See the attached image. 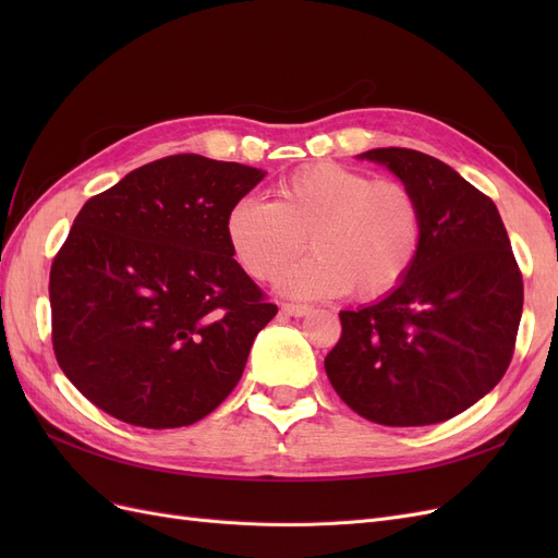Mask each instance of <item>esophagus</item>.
Returning a JSON list of instances; mask_svg holds the SVG:
<instances>
[{
    "label": "esophagus",
    "mask_w": 558,
    "mask_h": 558,
    "mask_svg": "<svg viewBox=\"0 0 558 558\" xmlns=\"http://www.w3.org/2000/svg\"><path fill=\"white\" fill-rule=\"evenodd\" d=\"M310 312L312 310L307 305H293V302H283L281 305V314H286V316H305Z\"/></svg>",
    "instance_id": "34e87169"
}]
</instances>
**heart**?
Returning a JSON list of instances; mask_svg holds the SVG:
<instances>
[{
	"mask_svg": "<svg viewBox=\"0 0 558 558\" xmlns=\"http://www.w3.org/2000/svg\"><path fill=\"white\" fill-rule=\"evenodd\" d=\"M226 234L244 272L272 281L310 246L314 256L281 275L295 298H384L410 277L424 242V211L412 189L337 162H314L283 177L277 199L242 197Z\"/></svg>",
	"mask_w": 558,
	"mask_h": 558,
	"instance_id": "obj_1",
	"label": "heart"
}]
</instances>
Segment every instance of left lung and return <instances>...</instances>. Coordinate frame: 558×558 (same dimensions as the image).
Listing matches in <instances>:
<instances>
[{
    "mask_svg": "<svg viewBox=\"0 0 558 558\" xmlns=\"http://www.w3.org/2000/svg\"><path fill=\"white\" fill-rule=\"evenodd\" d=\"M421 202L424 242L410 277L369 307L340 312L326 375L381 426H430L465 412L508 369L523 307L521 269L492 197L433 156L373 148Z\"/></svg>",
    "mask_w": 558,
    "mask_h": 558,
    "instance_id": "8db88e82",
    "label": "left lung"
}]
</instances>
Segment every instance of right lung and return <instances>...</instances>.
<instances>
[{
	"label": "right lung",
	"instance_id": "1",
	"mask_svg": "<svg viewBox=\"0 0 558 558\" xmlns=\"http://www.w3.org/2000/svg\"><path fill=\"white\" fill-rule=\"evenodd\" d=\"M265 172L195 154L90 197L50 265L56 359L99 410L181 428L238 386L277 305L232 258L226 218Z\"/></svg>",
	"mask_w": 558,
	"mask_h": 558
}]
</instances>
